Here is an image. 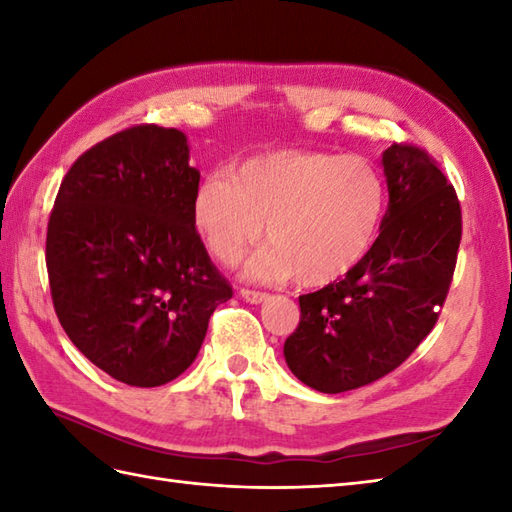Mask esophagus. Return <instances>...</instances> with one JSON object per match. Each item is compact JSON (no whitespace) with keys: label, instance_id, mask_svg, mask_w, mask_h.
I'll list each match as a JSON object with an SVG mask.
<instances>
[{"label":"esophagus","instance_id":"34e87169","mask_svg":"<svg viewBox=\"0 0 512 512\" xmlns=\"http://www.w3.org/2000/svg\"><path fill=\"white\" fill-rule=\"evenodd\" d=\"M239 297H242L246 303H253V306H259L268 299L266 292H255V290H239Z\"/></svg>","mask_w":512,"mask_h":512}]
</instances>
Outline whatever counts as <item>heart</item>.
<instances>
[{
	"instance_id": "obj_1",
	"label": "heart",
	"mask_w": 512,
	"mask_h": 512,
	"mask_svg": "<svg viewBox=\"0 0 512 512\" xmlns=\"http://www.w3.org/2000/svg\"><path fill=\"white\" fill-rule=\"evenodd\" d=\"M385 213V182L358 156L279 149L211 171L193 193L191 217L206 250L235 266L266 233L273 242L248 259L244 277L275 284L299 277L325 286L369 253Z\"/></svg>"
}]
</instances>
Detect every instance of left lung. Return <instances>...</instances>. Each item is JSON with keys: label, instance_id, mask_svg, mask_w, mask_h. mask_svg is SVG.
Listing matches in <instances>:
<instances>
[{"label": "left lung", "instance_id": "obj_1", "mask_svg": "<svg viewBox=\"0 0 512 512\" xmlns=\"http://www.w3.org/2000/svg\"><path fill=\"white\" fill-rule=\"evenodd\" d=\"M387 211L369 253L341 281L299 297L301 321L284 356L303 385L341 394L383 378L438 321L462 237L460 202L422 149L380 158Z\"/></svg>", "mask_w": 512, "mask_h": 512}]
</instances>
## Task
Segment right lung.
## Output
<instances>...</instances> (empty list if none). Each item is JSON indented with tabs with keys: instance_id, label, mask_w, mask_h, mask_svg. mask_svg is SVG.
Masks as SVG:
<instances>
[{
	"instance_id": "right-lung-1",
	"label": "right lung",
	"mask_w": 512,
	"mask_h": 512,
	"mask_svg": "<svg viewBox=\"0 0 512 512\" xmlns=\"http://www.w3.org/2000/svg\"><path fill=\"white\" fill-rule=\"evenodd\" d=\"M198 184L187 136L140 125L85 151L54 200V310L79 352L125 385L178 378L233 297L193 226Z\"/></svg>"
}]
</instances>
